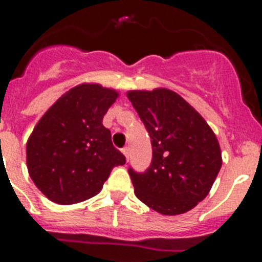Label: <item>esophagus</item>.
<instances>
[{
  "label": "esophagus",
  "mask_w": 262,
  "mask_h": 262,
  "mask_svg": "<svg viewBox=\"0 0 262 262\" xmlns=\"http://www.w3.org/2000/svg\"><path fill=\"white\" fill-rule=\"evenodd\" d=\"M122 152H123V155H124V156H126V159L128 160V157H129V147H124L123 149H122Z\"/></svg>",
  "instance_id": "1"
}]
</instances>
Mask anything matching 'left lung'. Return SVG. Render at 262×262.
Listing matches in <instances>:
<instances>
[{
  "label": "left lung",
  "mask_w": 262,
  "mask_h": 262,
  "mask_svg": "<svg viewBox=\"0 0 262 262\" xmlns=\"http://www.w3.org/2000/svg\"><path fill=\"white\" fill-rule=\"evenodd\" d=\"M127 97L147 128L152 161L128 169L135 195L163 215H178L206 198L222 166L217 139L193 106L169 89L131 90Z\"/></svg>",
  "instance_id": "8db88e82"
}]
</instances>
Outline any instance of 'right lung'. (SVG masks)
I'll list each match as a JSON object with an SVG mask.
<instances>
[{
    "label": "right lung",
    "mask_w": 262,
    "mask_h": 262,
    "mask_svg": "<svg viewBox=\"0 0 262 262\" xmlns=\"http://www.w3.org/2000/svg\"><path fill=\"white\" fill-rule=\"evenodd\" d=\"M118 96L99 84H81L40 118L27 140V169L50 201L73 205L89 200L101 191L114 166L126 164L102 124Z\"/></svg>",
    "instance_id": "1"
}]
</instances>
